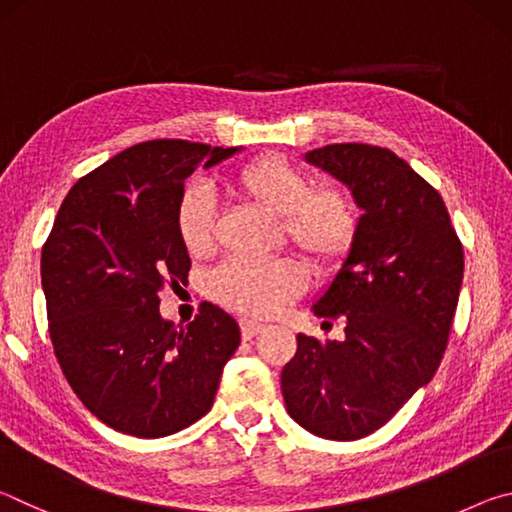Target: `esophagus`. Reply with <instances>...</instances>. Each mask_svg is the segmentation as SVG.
Listing matches in <instances>:
<instances>
[{"label": "esophagus", "instance_id": "obj_1", "mask_svg": "<svg viewBox=\"0 0 512 512\" xmlns=\"http://www.w3.org/2000/svg\"><path fill=\"white\" fill-rule=\"evenodd\" d=\"M239 325H241V336H244L246 341L253 339V336H257L264 329L262 323H257V320H250V318H244Z\"/></svg>", "mask_w": 512, "mask_h": 512}]
</instances>
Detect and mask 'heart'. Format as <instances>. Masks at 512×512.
<instances>
[{
    "mask_svg": "<svg viewBox=\"0 0 512 512\" xmlns=\"http://www.w3.org/2000/svg\"><path fill=\"white\" fill-rule=\"evenodd\" d=\"M225 187L244 201L280 216L284 239L320 271H332L350 255L359 232V207L341 183L311 185L309 173L275 153L239 164ZM178 239L189 255H207L214 246V210L198 189H187L176 207ZM307 287V273L291 257L232 259L216 268L210 291L216 300L253 316L287 307Z\"/></svg>",
    "mask_w": 512,
    "mask_h": 512,
    "instance_id": "b5f03b06",
    "label": "heart"
}]
</instances>
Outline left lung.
Segmentation results:
<instances>
[{"label": "left lung", "instance_id": "8db88e82", "mask_svg": "<svg viewBox=\"0 0 512 512\" xmlns=\"http://www.w3.org/2000/svg\"><path fill=\"white\" fill-rule=\"evenodd\" d=\"M363 210L354 246L314 305L343 341L298 334L282 370L287 411L327 440H359L393 418L443 361L463 282V244L445 201L409 162L372 144L307 153Z\"/></svg>", "mask_w": 512, "mask_h": 512}]
</instances>
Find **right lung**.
<instances>
[{
    "instance_id": "1",
    "label": "right lung",
    "mask_w": 512,
    "mask_h": 512,
    "mask_svg": "<svg viewBox=\"0 0 512 512\" xmlns=\"http://www.w3.org/2000/svg\"><path fill=\"white\" fill-rule=\"evenodd\" d=\"M187 140H151L83 176L56 214L40 273L49 336L72 391L101 422L162 438L212 409L239 325L201 302L185 327L160 316L164 284L187 280L176 207L185 180L230 158Z\"/></svg>"
}]
</instances>
